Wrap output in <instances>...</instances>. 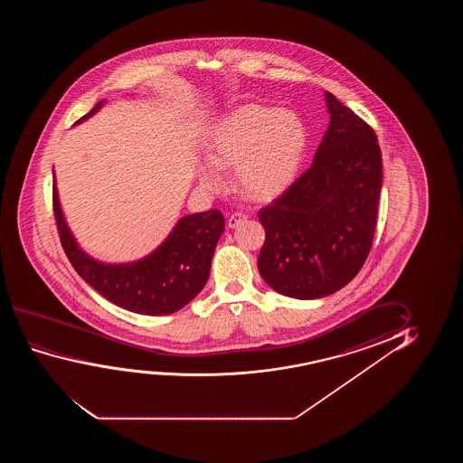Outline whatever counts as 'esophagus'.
<instances>
[{
  "label": "esophagus",
  "instance_id": "1",
  "mask_svg": "<svg viewBox=\"0 0 463 463\" xmlns=\"http://www.w3.org/2000/svg\"><path fill=\"white\" fill-rule=\"evenodd\" d=\"M247 220V215L241 212H235L228 218V228L234 229Z\"/></svg>",
  "mask_w": 463,
  "mask_h": 463
}]
</instances>
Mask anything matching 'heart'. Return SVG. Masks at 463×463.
<instances>
[{"label":"heart","instance_id":"b5f03b06","mask_svg":"<svg viewBox=\"0 0 463 463\" xmlns=\"http://www.w3.org/2000/svg\"><path fill=\"white\" fill-rule=\"evenodd\" d=\"M305 146L307 131L298 114L250 102L216 125L209 146L212 163L199 167V180L207 190H222L218 167H234L245 196L272 199L294 182Z\"/></svg>","mask_w":463,"mask_h":463}]
</instances>
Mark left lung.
Listing matches in <instances>:
<instances>
[{
  "instance_id": "left-lung-1",
  "label": "left lung",
  "mask_w": 463,
  "mask_h": 463,
  "mask_svg": "<svg viewBox=\"0 0 463 463\" xmlns=\"http://www.w3.org/2000/svg\"><path fill=\"white\" fill-rule=\"evenodd\" d=\"M330 123L308 171L260 210L258 269L294 298L330 296L359 273L373 243L383 159L370 125L326 93Z\"/></svg>"
}]
</instances>
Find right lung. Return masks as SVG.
Segmentation results:
<instances>
[{
    "label": "right lung",
    "instance_id": "obj_1",
    "mask_svg": "<svg viewBox=\"0 0 463 463\" xmlns=\"http://www.w3.org/2000/svg\"><path fill=\"white\" fill-rule=\"evenodd\" d=\"M98 102L77 123L102 108ZM53 213L64 253L91 288L125 310L161 317L190 304L203 291L210 275L216 241L224 232L220 210H209L178 220L171 234L153 253L129 264H104L90 258L77 245L64 222L53 182Z\"/></svg>",
    "mask_w": 463,
    "mask_h": 463
}]
</instances>
